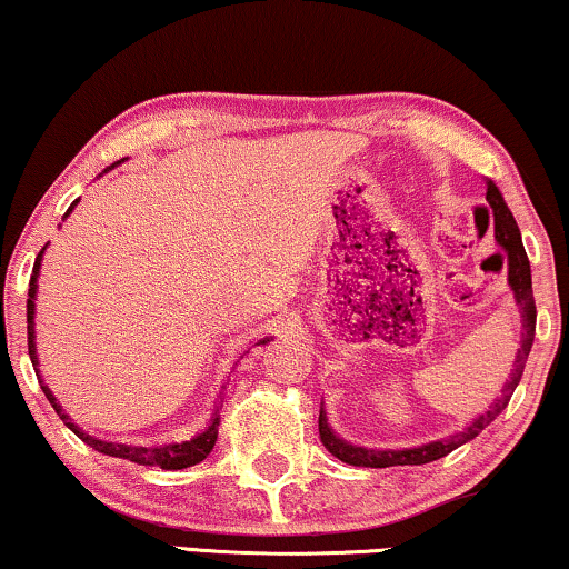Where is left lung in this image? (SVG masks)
<instances>
[{
    "instance_id": "left-lung-1",
    "label": "left lung",
    "mask_w": 569,
    "mask_h": 569,
    "mask_svg": "<svg viewBox=\"0 0 569 569\" xmlns=\"http://www.w3.org/2000/svg\"><path fill=\"white\" fill-rule=\"evenodd\" d=\"M486 198L493 208V223H496V242L501 244V250L509 256V284L515 290V300L522 311V348L517 350V361L515 369H511V380L503 385L501 398L486 413H480L472 425L467 427L465 432H456L448 435L443 440H435V443L419 446V448H406V451H375V448H361V446H350L346 440H340L338 435L327 427V417L325 411L319 413V438L325 448L332 456H338L340 461L353 467H403V465H430L435 459H443L451 451H456L459 446H465L467 440L478 438V435L486 430V427L493 422L499 413L507 409L511 392H515L517 385L522 380V371L525 363H528L530 348H532V338H536V298H532V279H530V261H528V252L522 248V237H520V227H517L515 216L503 202L499 187L493 181H488L486 189Z\"/></svg>"
}]
</instances>
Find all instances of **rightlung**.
Wrapping results in <instances>:
<instances>
[{
  "label": "right lung",
  "mask_w": 569,
  "mask_h": 569,
  "mask_svg": "<svg viewBox=\"0 0 569 569\" xmlns=\"http://www.w3.org/2000/svg\"><path fill=\"white\" fill-rule=\"evenodd\" d=\"M79 202V200H76ZM73 202V206H76ZM70 206L66 210V216L73 210ZM41 256H44V248L37 256V263H33V277H31V284H28V306H26V313H28V356H31V363L37 367V342H33V311H37V306H33V300H37V277H39V266H41ZM41 390H44L47 401L52 403V409L58 411V417L66 422L70 430H73L79 438L87 440V443L94 448V451L100 453H108V456H118V459H129V461H137V465H144V467H160V469H184V467H194L200 465L206 456L213 451L216 446V438H219V413H216L213 419H210L208 430L200 432L198 438L192 440H184V443H168V446H156V448H144V446H121V443H104V440H97L91 438V435L81 432L79 427L68 419V413L60 409V403L54 401V396L49 392L47 385H41Z\"/></svg>",
  "instance_id": "1"
}]
</instances>
